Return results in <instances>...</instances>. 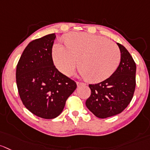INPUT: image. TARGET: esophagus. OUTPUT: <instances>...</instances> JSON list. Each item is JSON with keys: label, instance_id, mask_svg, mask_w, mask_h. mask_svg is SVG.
<instances>
[{"label": "esophagus", "instance_id": "1", "mask_svg": "<svg viewBox=\"0 0 150 150\" xmlns=\"http://www.w3.org/2000/svg\"><path fill=\"white\" fill-rule=\"evenodd\" d=\"M76 85H77V87H80V86H82V85H85V84L82 83V82H76Z\"/></svg>", "mask_w": 150, "mask_h": 150}]
</instances>
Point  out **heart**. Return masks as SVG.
<instances>
[{
	"instance_id": "b5f03b06",
	"label": "heart",
	"mask_w": 150,
	"mask_h": 150,
	"mask_svg": "<svg viewBox=\"0 0 150 150\" xmlns=\"http://www.w3.org/2000/svg\"><path fill=\"white\" fill-rule=\"evenodd\" d=\"M66 45L57 42L52 50L53 60L60 72L73 74L77 59L80 74L91 82H100L112 75L121 59L119 48L107 38L85 32H72L65 38Z\"/></svg>"
}]
</instances>
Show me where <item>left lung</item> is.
I'll return each instance as SVG.
<instances>
[{"label": "left lung", "mask_w": 150, "mask_h": 150, "mask_svg": "<svg viewBox=\"0 0 150 150\" xmlns=\"http://www.w3.org/2000/svg\"><path fill=\"white\" fill-rule=\"evenodd\" d=\"M121 52L119 67L108 79L95 85H89L91 96L85 105L99 119L119 114L127 107L135 88L136 65L125 46L117 42Z\"/></svg>", "instance_id": "1"}]
</instances>
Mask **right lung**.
Wrapping results in <instances>:
<instances>
[{
    "label": "right lung",
    "instance_id": "obj_1",
    "mask_svg": "<svg viewBox=\"0 0 150 150\" xmlns=\"http://www.w3.org/2000/svg\"><path fill=\"white\" fill-rule=\"evenodd\" d=\"M55 38L54 33L30 42L16 69L17 86L23 104L30 112L45 119L57 117L76 88V82L54 65L51 53Z\"/></svg>",
    "mask_w": 150,
    "mask_h": 150
}]
</instances>
